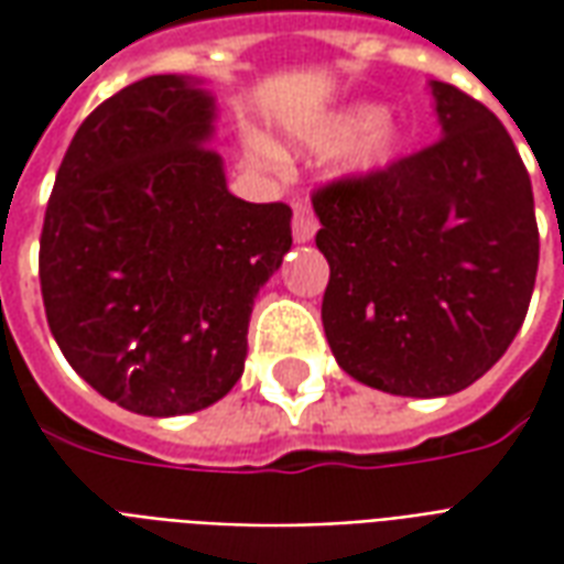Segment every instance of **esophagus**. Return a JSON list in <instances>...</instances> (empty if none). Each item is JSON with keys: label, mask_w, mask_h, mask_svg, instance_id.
Segmentation results:
<instances>
[{"label": "esophagus", "mask_w": 564, "mask_h": 564, "mask_svg": "<svg viewBox=\"0 0 564 564\" xmlns=\"http://www.w3.org/2000/svg\"><path fill=\"white\" fill-rule=\"evenodd\" d=\"M317 232V217L307 198H293V238L295 241H311Z\"/></svg>", "instance_id": "esophagus-1"}]
</instances>
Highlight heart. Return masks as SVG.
I'll return each mask as SVG.
<instances>
[{"instance_id": "obj_1", "label": "heart", "mask_w": 564, "mask_h": 564, "mask_svg": "<svg viewBox=\"0 0 564 564\" xmlns=\"http://www.w3.org/2000/svg\"><path fill=\"white\" fill-rule=\"evenodd\" d=\"M299 141L317 153L344 148V169L354 174H368L387 169L399 156L404 132L392 120H380L378 108L354 105L311 120L307 127L299 129Z\"/></svg>"}]
</instances>
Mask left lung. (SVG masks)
I'll return each instance as SVG.
<instances>
[{"mask_svg": "<svg viewBox=\"0 0 564 564\" xmlns=\"http://www.w3.org/2000/svg\"><path fill=\"white\" fill-rule=\"evenodd\" d=\"M432 93L435 144L314 189L332 354L359 383L414 399L465 390L505 356L541 247L508 129L453 84Z\"/></svg>", "mask_w": 564, "mask_h": 564, "instance_id": "left-lung-1", "label": "left lung"}]
</instances>
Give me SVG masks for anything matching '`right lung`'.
Wrapping results in <instances>:
<instances>
[{
    "label": "right lung",
    "instance_id": "add662e5",
    "mask_svg": "<svg viewBox=\"0 0 564 564\" xmlns=\"http://www.w3.org/2000/svg\"><path fill=\"white\" fill-rule=\"evenodd\" d=\"M210 120L189 80L129 84L80 123L44 210L47 326L132 414H193L232 390L253 295L293 245L290 205L226 189Z\"/></svg>",
    "mask_w": 564,
    "mask_h": 564
}]
</instances>
